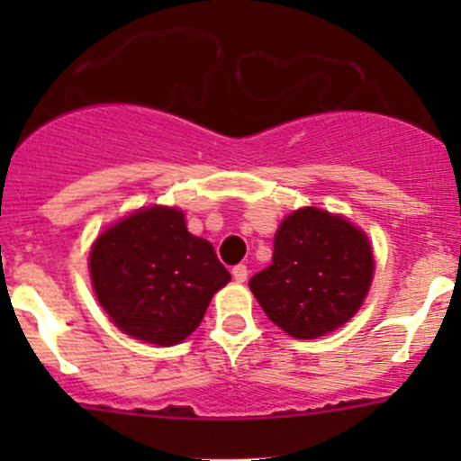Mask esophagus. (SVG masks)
<instances>
[{"label": "esophagus", "mask_w": 461, "mask_h": 461, "mask_svg": "<svg viewBox=\"0 0 461 461\" xmlns=\"http://www.w3.org/2000/svg\"><path fill=\"white\" fill-rule=\"evenodd\" d=\"M231 276L239 283H245L248 281V267H245V265H234V267H231Z\"/></svg>", "instance_id": "1"}]
</instances>
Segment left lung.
<instances>
[{"label": "left lung", "mask_w": 461, "mask_h": 461, "mask_svg": "<svg viewBox=\"0 0 461 461\" xmlns=\"http://www.w3.org/2000/svg\"><path fill=\"white\" fill-rule=\"evenodd\" d=\"M375 260L368 239L346 218L303 207L281 222L272 265L249 287L269 321L296 339H317L355 317Z\"/></svg>", "instance_id": "8db88e82"}]
</instances>
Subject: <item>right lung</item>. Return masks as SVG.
Segmentation results:
<instances>
[{
    "instance_id": "1",
    "label": "right lung",
    "mask_w": 461,
    "mask_h": 461,
    "mask_svg": "<svg viewBox=\"0 0 461 461\" xmlns=\"http://www.w3.org/2000/svg\"><path fill=\"white\" fill-rule=\"evenodd\" d=\"M93 287L129 337L174 346L201 325L231 281L212 243L192 236L178 209L149 207L109 227L88 257Z\"/></svg>"
}]
</instances>
